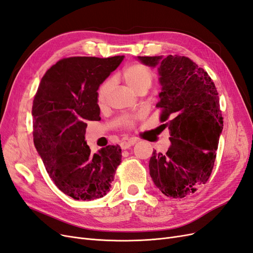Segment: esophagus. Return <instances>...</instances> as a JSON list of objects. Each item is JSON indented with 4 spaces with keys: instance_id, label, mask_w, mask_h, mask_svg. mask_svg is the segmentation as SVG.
Returning a JSON list of instances; mask_svg holds the SVG:
<instances>
[{
    "instance_id": "obj_1",
    "label": "esophagus",
    "mask_w": 253,
    "mask_h": 253,
    "mask_svg": "<svg viewBox=\"0 0 253 253\" xmlns=\"http://www.w3.org/2000/svg\"><path fill=\"white\" fill-rule=\"evenodd\" d=\"M135 143H136V140H134V139H129L127 141H122L120 143V148L122 150H126V149H128L129 147H132V145H134Z\"/></svg>"
}]
</instances>
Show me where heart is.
Here are the masks:
<instances>
[{
  "mask_svg": "<svg viewBox=\"0 0 253 253\" xmlns=\"http://www.w3.org/2000/svg\"><path fill=\"white\" fill-rule=\"evenodd\" d=\"M122 79L126 83V85L129 90L133 93H137L141 89L148 90L152 85L153 82V73L149 67L142 64H133L127 66L122 73ZM111 89V82H105L98 89L97 94V101L99 105H103L108 98L109 91ZM125 126H132L133 119L132 118H125L124 119Z\"/></svg>",
  "mask_w": 253,
  "mask_h": 253,
  "instance_id": "1",
  "label": "heart"
}]
</instances>
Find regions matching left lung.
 <instances>
[{"mask_svg":"<svg viewBox=\"0 0 253 253\" xmlns=\"http://www.w3.org/2000/svg\"><path fill=\"white\" fill-rule=\"evenodd\" d=\"M156 67L162 86L157 108L170 131L166 153L153 152L149 163L155 186L169 197L182 198L209 179L215 162L223 117L215 85L202 67L187 57H137Z\"/></svg>","mask_w":253,"mask_h":253,"instance_id":"obj_1","label":"left lung"}]
</instances>
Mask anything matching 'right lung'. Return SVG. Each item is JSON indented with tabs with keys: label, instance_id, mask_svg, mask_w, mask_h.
Returning <instances> with one entry per match:
<instances>
[{
	"label": "right lung",
	"instance_id": "add662e5",
	"mask_svg": "<svg viewBox=\"0 0 253 253\" xmlns=\"http://www.w3.org/2000/svg\"><path fill=\"white\" fill-rule=\"evenodd\" d=\"M73 57L45 73L34 99V143L49 177L76 201H93L110 191L121 162L119 145L90 154L85 140L88 120L100 119V84L124 60Z\"/></svg>",
	"mask_w": 253,
	"mask_h": 253
}]
</instances>
